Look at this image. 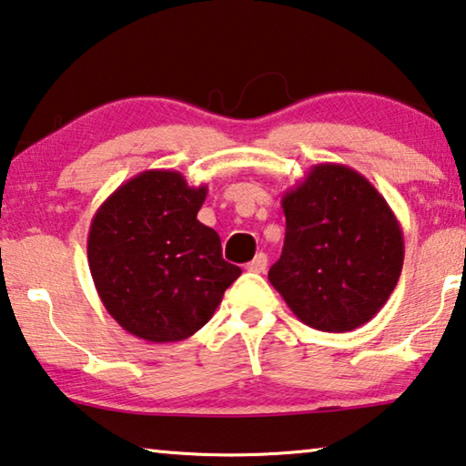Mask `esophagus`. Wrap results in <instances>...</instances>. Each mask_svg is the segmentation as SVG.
Here are the masks:
<instances>
[{
	"instance_id": "1",
	"label": "esophagus",
	"mask_w": 466,
	"mask_h": 466,
	"mask_svg": "<svg viewBox=\"0 0 466 466\" xmlns=\"http://www.w3.org/2000/svg\"><path fill=\"white\" fill-rule=\"evenodd\" d=\"M266 268H268V255L266 253H257L253 259L247 263L248 272H255V274L266 272Z\"/></svg>"
}]
</instances>
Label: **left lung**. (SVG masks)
<instances>
[{
    "mask_svg": "<svg viewBox=\"0 0 466 466\" xmlns=\"http://www.w3.org/2000/svg\"><path fill=\"white\" fill-rule=\"evenodd\" d=\"M287 234L268 278L303 324L347 332L370 322L404 266L391 207L356 169L318 163L282 194Z\"/></svg>",
    "mask_w": 466,
    "mask_h": 466,
    "instance_id": "left-lung-1",
    "label": "left lung"
}]
</instances>
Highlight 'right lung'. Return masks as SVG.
I'll use <instances>...</instances> for the list:
<instances>
[{
  "mask_svg": "<svg viewBox=\"0 0 466 466\" xmlns=\"http://www.w3.org/2000/svg\"><path fill=\"white\" fill-rule=\"evenodd\" d=\"M207 186L179 171L148 169L121 184L96 211L87 263L110 316L150 343L184 341L203 329L240 268L197 213Z\"/></svg>",
  "mask_w": 466,
  "mask_h": 466,
  "instance_id": "right-lung-1",
  "label": "right lung"
}]
</instances>
